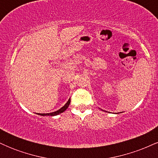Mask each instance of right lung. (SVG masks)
Wrapping results in <instances>:
<instances>
[{
  "mask_svg": "<svg viewBox=\"0 0 158 158\" xmlns=\"http://www.w3.org/2000/svg\"><path fill=\"white\" fill-rule=\"evenodd\" d=\"M70 103V99H69L68 102H67L66 104H65L64 106L62 107V108H61L60 109L56 110V111L52 112V113H48V114H39V115H41V116H56V115H58V114L63 113V112H64V110L68 108Z\"/></svg>",
  "mask_w": 158,
  "mask_h": 158,
  "instance_id": "right-lung-1",
  "label": "right lung"
}]
</instances>
